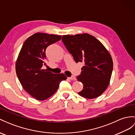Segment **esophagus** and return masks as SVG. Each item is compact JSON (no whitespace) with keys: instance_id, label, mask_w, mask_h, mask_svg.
<instances>
[{"instance_id":"1","label":"esophagus","mask_w":135,"mask_h":135,"mask_svg":"<svg viewBox=\"0 0 135 135\" xmlns=\"http://www.w3.org/2000/svg\"><path fill=\"white\" fill-rule=\"evenodd\" d=\"M68 78L69 79V80H76V78H75V77L74 76H71L70 77H68Z\"/></svg>"}]
</instances>
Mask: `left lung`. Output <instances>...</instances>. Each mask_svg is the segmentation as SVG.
Returning <instances> with one entry per match:
<instances>
[{
    "mask_svg": "<svg viewBox=\"0 0 135 135\" xmlns=\"http://www.w3.org/2000/svg\"><path fill=\"white\" fill-rule=\"evenodd\" d=\"M62 41L75 62L84 64L77 77L84 85L78 94L89 99L100 96L109 85L112 73L109 52L96 38L86 33L63 35Z\"/></svg>",
    "mask_w": 135,
    "mask_h": 135,
    "instance_id": "obj_1",
    "label": "left lung"
}]
</instances>
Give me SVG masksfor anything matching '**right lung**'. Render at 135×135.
Wrapping results in <instances>:
<instances>
[{"label":"right lung","mask_w":135,"mask_h":135,"mask_svg":"<svg viewBox=\"0 0 135 135\" xmlns=\"http://www.w3.org/2000/svg\"><path fill=\"white\" fill-rule=\"evenodd\" d=\"M61 37L37 32L26 39L19 52L16 75L24 89L36 100H46L57 90L60 82L66 80L64 74H55L42 68L46 65V49Z\"/></svg>","instance_id":"obj_1"}]
</instances>
